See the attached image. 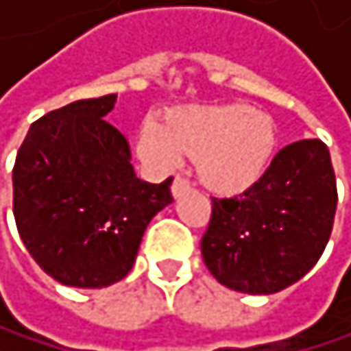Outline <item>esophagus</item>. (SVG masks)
Here are the masks:
<instances>
[{
  "instance_id": "obj_1",
  "label": "esophagus",
  "mask_w": 351,
  "mask_h": 351,
  "mask_svg": "<svg viewBox=\"0 0 351 351\" xmlns=\"http://www.w3.org/2000/svg\"><path fill=\"white\" fill-rule=\"evenodd\" d=\"M189 189H191V185H189L183 177H177V179L172 181V195H174V197H181V195L187 193Z\"/></svg>"
}]
</instances>
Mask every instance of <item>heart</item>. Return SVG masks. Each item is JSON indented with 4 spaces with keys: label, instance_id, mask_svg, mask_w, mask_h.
Instances as JSON below:
<instances>
[{
    "label": "heart",
    "instance_id": "obj_1",
    "mask_svg": "<svg viewBox=\"0 0 351 351\" xmlns=\"http://www.w3.org/2000/svg\"><path fill=\"white\" fill-rule=\"evenodd\" d=\"M276 124L246 105H189L170 109L164 122L147 117L136 132V154L154 170L195 158L199 181L221 195H236L263 179L276 154Z\"/></svg>",
    "mask_w": 351,
    "mask_h": 351
}]
</instances>
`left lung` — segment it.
Returning a JSON list of instances; mask_svg holds the SVG:
<instances>
[{
  "label": "left lung",
  "mask_w": 351,
  "mask_h": 351,
  "mask_svg": "<svg viewBox=\"0 0 351 351\" xmlns=\"http://www.w3.org/2000/svg\"><path fill=\"white\" fill-rule=\"evenodd\" d=\"M337 181L318 138L287 145L263 179L236 197H213L202 257L223 287L271 295L312 269L332 232Z\"/></svg>",
  "instance_id": "obj_1"
}]
</instances>
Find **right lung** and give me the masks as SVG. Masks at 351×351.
<instances>
[{"instance_id": "add662e5", "label": "right lung", "mask_w": 351, "mask_h": 351, "mask_svg": "<svg viewBox=\"0 0 351 351\" xmlns=\"http://www.w3.org/2000/svg\"><path fill=\"white\" fill-rule=\"evenodd\" d=\"M115 94L75 101L31 124L16 154L14 219L35 263L64 287L103 289L134 265L172 177L141 181L126 136L105 115Z\"/></svg>"}]
</instances>
